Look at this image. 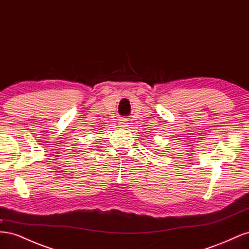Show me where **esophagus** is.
<instances>
[{
    "label": "esophagus",
    "mask_w": 249,
    "mask_h": 249,
    "mask_svg": "<svg viewBox=\"0 0 249 249\" xmlns=\"http://www.w3.org/2000/svg\"><path fill=\"white\" fill-rule=\"evenodd\" d=\"M118 124L120 127H126L127 124H129V123H127V119L125 118H120L118 120Z\"/></svg>",
    "instance_id": "esophagus-1"
}]
</instances>
